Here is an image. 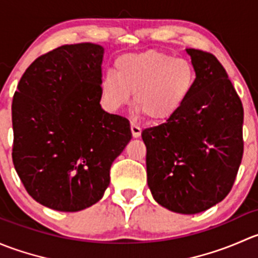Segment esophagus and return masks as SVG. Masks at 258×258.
<instances>
[{
	"label": "esophagus",
	"instance_id": "obj_1",
	"mask_svg": "<svg viewBox=\"0 0 258 258\" xmlns=\"http://www.w3.org/2000/svg\"><path fill=\"white\" fill-rule=\"evenodd\" d=\"M131 132H132V136H134L135 139L141 136V128H140L139 124H136L135 122H131Z\"/></svg>",
	"mask_w": 258,
	"mask_h": 258
}]
</instances>
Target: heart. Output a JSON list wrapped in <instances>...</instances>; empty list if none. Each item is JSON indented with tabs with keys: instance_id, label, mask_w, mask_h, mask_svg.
<instances>
[{
	"instance_id": "b5f03b06",
	"label": "heart",
	"mask_w": 258,
	"mask_h": 258,
	"mask_svg": "<svg viewBox=\"0 0 258 258\" xmlns=\"http://www.w3.org/2000/svg\"><path fill=\"white\" fill-rule=\"evenodd\" d=\"M196 79V70L186 58L155 49L126 53L114 61V72L101 79V100L114 112L131 102L134 92L139 112L152 121H166L188 101Z\"/></svg>"
}]
</instances>
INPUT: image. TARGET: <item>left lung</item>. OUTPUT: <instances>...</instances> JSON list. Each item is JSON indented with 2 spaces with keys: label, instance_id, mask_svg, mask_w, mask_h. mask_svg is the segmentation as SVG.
Wrapping results in <instances>:
<instances>
[{
  "label": "left lung",
  "instance_id": "8db88e82",
  "mask_svg": "<svg viewBox=\"0 0 258 258\" xmlns=\"http://www.w3.org/2000/svg\"><path fill=\"white\" fill-rule=\"evenodd\" d=\"M196 85L175 116L142 131L147 183L165 209L204 212L232 188L243 155V107L227 72L213 54L186 48Z\"/></svg>",
  "mask_w": 258,
  "mask_h": 258
}]
</instances>
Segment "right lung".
<instances>
[{
    "label": "right lung",
    "instance_id": "1",
    "mask_svg": "<svg viewBox=\"0 0 258 258\" xmlns=\"http://www.w3.org/2000/svg\"><path fill=\"white\" fill-rule=\"evenodd\" d=\"M105 48L64 45L30 64L12 101V160L38 204L77 212L102 199L130 122L100 105Z\"/></svg>",
    "mask_w": 258,
    "mask_h": 258
}]
</instances>
